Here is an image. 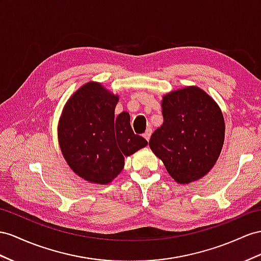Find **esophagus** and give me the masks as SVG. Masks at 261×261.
<instances>
[{"instance_id": "obj_1", "label": "esophagus", "mask_w": 261, "mask_h": 261, "mask_svg": "<svg viewBox=\"0 0 261 261\" xmlns=\"http://www.w3.org/2000/svg\"><path fill=\"white\" fill-rule=\"evenodd\" d=\"M151 135H152V129H146V131L143 133V137L144 139L146 140V141H149L150 138H151Z\"/></svg>"}]
</instances>
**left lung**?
<instances>
[{"mask_svg":"<svg viewBox=\"0 0 261 261\" xmlns=\"http://www.w3.org/2000/svg\"><path fill=\"white\" fill-rule=\"evenodd\" d=\"M163 124L149 141L177 183L203 177L216 163L225 137L219 107L198 87H186L164 96Z\"/></svg>","mask_w":261,"mask_h":261,"instance_id":"1","label":"left lung"}]
</instances>
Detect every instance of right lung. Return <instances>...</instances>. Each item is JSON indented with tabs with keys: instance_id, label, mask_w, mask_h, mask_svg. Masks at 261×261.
<instances>
[{
	"instance_id": "add662e5",
	"label": "right lung",
	"mask_w": 261,
	"mask_h": 261,
	"mask_svg": "<svg viewBox=\"0 0 261 261\" xmlns=\"http://www.w3.org/2000/svg\"><path fill=\"white\" fill-rule=\"evenodd\" d=\"M118 96L97 83L78 89L66 103L59 120L58 140L71 170L91 183L111 182L124 166V156L148 141L135 135L130 115L115 116Z\"/></svg>"
}]
</instances>
